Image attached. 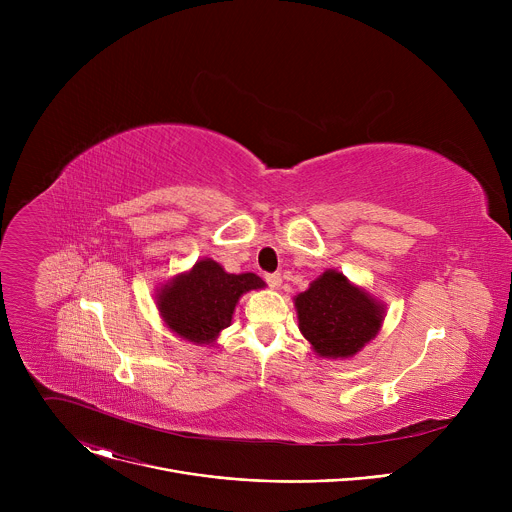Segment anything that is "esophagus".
I'll use <instances>...</instances> for the list:
<instances>
[{
	"instance_id": "obj_1",
	"label": "esophagus",
	"mask_w": 512,
	"mask_h": 512,
	"mask_svg": "<svg viewBox=\"0 0 512 512\" xmlns=\"http://www.w3.org/2000/svg\"><path fill=\"white\" fill-rule=\"evenodd\" d=\"M265 281H267L269 287L277 289V287L281 285V275H279V273H267V275H265Z\"/></svg>"
}]
</instances>
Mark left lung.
<instances>
[{
    "label": "left lung",
    "instance_id": "left-lung-1",
    "mask_svg": "<svg viewBox=\"0 0 512 512\" xmlns=\"http://www.w3.org/2000/svg\"><path fill=\"white\" fill-rule=\"evenodd\" d=\"M296 308L302 334L326 358L356 354L383 322V306L332 269L296 298Z\"/></svg>",
    "mask_w": 512,
    "mask_h": 512
}]
</instances>
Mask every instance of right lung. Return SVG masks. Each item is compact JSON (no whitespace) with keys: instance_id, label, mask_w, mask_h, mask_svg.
Segmentation results:
<instances>
[{"instance_id":"1","label":"right lung","mask_w":512,"mask_h":512,"mask_svg":"<svg viewBox=\"0 0 512 512\" xmlns=\"http://www.w3.org/2000/svg\"><path fill=\"white\" fill-rule=\"evenodd\" d=\"M263 285L255 273H227L216 261L202 259L192 271L162 289L158 308L176 334L190 342L208 344L231 324L245 291Z\"/></svg>"}]
</instances>
